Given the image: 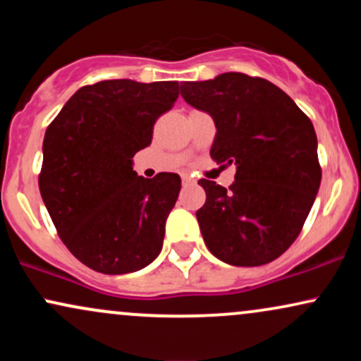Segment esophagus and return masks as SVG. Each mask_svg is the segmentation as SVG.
Masks as SVG:
<instances>
[{"instance_id": "1", "label": "esophagus", "mask_w": 361, "mask_h": 361, "mask_svg": "<svg viewBox=\"0 0 361 361\" xmlns=\"http://www.w3.org/2000/svg\"><path fill=\"white\" fill-rule=\"evenodd\" d=\"M181 181H183V185H193L195 183L193 178L188 176V175H181Z\"/></svg>"}]
</instances>
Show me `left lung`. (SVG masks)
Returning a JSON list of instances; mask_svg holds the SVG:
<instances>
[{
	"mask_svg": "<svg viewBox=\"0 0 361 361\" xmlns=\"http://www.w3.org/2000/svg\"><path fill=\"white\" fill-rule=\"evenodd\" d=\"M181 97L214 118L212 159L235 166L229 190L198 181L207 193L197 210L207 247L234 267L276 259L299 235L321 185L312 122L279 86L243 73L186 81Z\"/></svg>",
	"mask_w": 361,
	"mask_h": 361,
	"instance_id": "left-lung-1",
	"label": "left lung"
}]
</instances>
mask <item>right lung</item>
Returning <instances> with one entry per match:
<instances>
[{
  "label": "right lung",
  "mask_w": 361,
  "mask_h": 361,
  "mask_svg": "<svg viewBox=\"0 0 361 361\" xmlns=\"http://www.w3.org/2000/svg\"><path fill=\"white\" fill-rule=\"evenodd\" d=\"M178 94V81H100L78 90L45 130L40 195L62 243L91 270L137 271L161 252L181 180L137 176L134 154Z\"/></svg>",
  "instance_id": "1"
}]
</instances>
